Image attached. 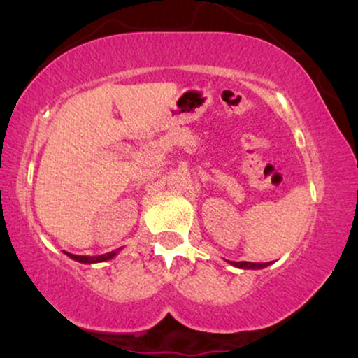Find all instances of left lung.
I'll list each match as a JSON object with an SVG mask.
<instances>
[{
    "label": "left lung",
    "mask_w": 358,
    "mask_h": 358,
    "mask_svg": "<svg viewBox=\"0 0 358 358\" xmlns=\"http://www.w3.org/2000/svg\"><path fill=\"white\" fill-rule=\"evenodd\" d=\"M234 268H239V269H264L268 268L269 262H248V261H239V262H234L229 261Z\"/></svg>",
    "instance_id": "8db88e82"
}]
</instances>
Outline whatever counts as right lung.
<instances>
[{
  "label": "right lung",
  "instance_id": "obj_1",
  "mask_svg": "<svg viewBox=\"0 0 358 358\" xmlns=\"http://www.w3.org/2000/svg\"><path fill=\"white\" fill-rule=\"evenodd\" d=\"M121 249L122 248H119L116 250H113V252L101 254V256H77V254H71V252H65V254H67L71 259H73V261L82 262V264H96V262H106V261H109V259H113L114 256H117V252Z\"/></svg>",
  "mask_w": 358,
  "mask_h": 358
}]
</instances>
